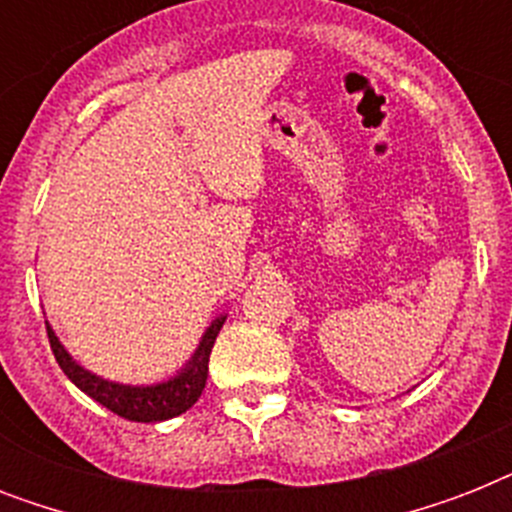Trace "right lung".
Here are the masks:
<instances>
[{"label": "right lung", "mask_w": 512, "mask_h": 512, "mask_svg": "<svg viewBox=\"0 0 512 512\" xmlns=\"http://www.w3.org/2000/svg\"><path fill=\"white\" fill-rule=\"evenodd\" d=\"M223 324L225 316H217L207 327V332L201 335L199 348L193 350V356L185 361L183 369L172 374L170 380L154 382V385H124V382L103 380L98 374H92L90 369H84L82 364H76L74 356L60 345L50 324H47V337H50V348L55 353L58 366L82 393L95 398L98 404H103L124 420L162 422L188 412L199 401L201 390L207 385L209 353H212V345H215L217 332Z\"/></svg>", "instance_id": "add662e5"}]
</instances>
